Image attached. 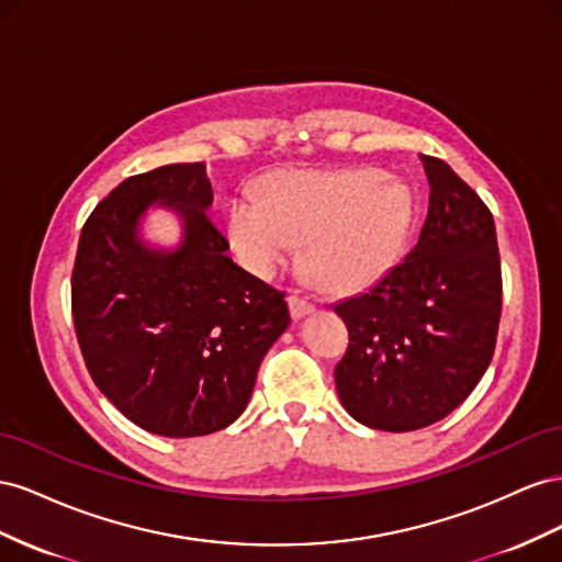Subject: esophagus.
I'll return each mask as SVG.
<instances>
[{
	"label": "esophagus",
	"mask_w": 562,
	"mask_h": 562,
	"mask_svg": "<svg viewBox=\"0 0 562 562\" xmlns=\"http://www.w3.org/2000/svg\"><path fill=\"white\" fill-rule=\"evenodd\" d=\"M290 306H292V315L294 317H306L308 313L315 311V303L308 296H303L301 292H294L290 296Z\"/></svg>",
	"instance_id": "obj_1"
}]
</instances>
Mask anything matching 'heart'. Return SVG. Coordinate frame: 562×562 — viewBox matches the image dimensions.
Here are the masks:
<instances>
[{
	"instance_id": "obj_1",
	"label": "heart",
	"mask_w": 562,
	"mask_h": 562,
	"mask_svg": "<svg viewBox=\"0 0 562 562\" xmlns=\"http://www.w3.org/2000/svg\"><path fill=\"white\" fill-rule=\"evenodd\" d=\"M414 212L412 188L376 169H280L263 176L259 200L231 202L226 235L237 261L256 276H276L308 239L315 278L352 290L397 261Z\"/></svg>"
}]
</instances>
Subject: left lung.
Listing matches in <instances>:
<instances>
[{
    "label": "left lung",
    "mask_w": 562,
    "mask_h": 562,
    "mask_svg": "<svg viewBox=\"0 0 562 562\" xmlns=\"http://www.w3.org/2000/svg\"><path fill=\"white\" fill-rule=\"evenodd\" d=\"M419 239L370 290L336 303L348 348L334 370L352 419L391 432L426 428L471 395L494 356L502 261L494 218L438 157Z\"/></svg>",
    "instance_id": "left-lung-1"
}]
</instances>
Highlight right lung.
<instances>
[{"instance_id":"right-lung-1","label":"right lung","mask_w":562,"mask_h":562,"mask_svg":"<svg viewBox=\"0 0 562 562\" xmlns=\"http://www.w3.org/2000/svg\"><path fill=\"white\" fill-rule=\"evenodd\" d=\"M204 162L130 176L95 204L72 268V319L87 370L126 419L198 438L245 412L268 348L290 327L284 292L226 254L210 216ZM153 203L184 221L173 252L148 250L137 221Z\"/></svg>"}]
</instances>
